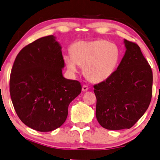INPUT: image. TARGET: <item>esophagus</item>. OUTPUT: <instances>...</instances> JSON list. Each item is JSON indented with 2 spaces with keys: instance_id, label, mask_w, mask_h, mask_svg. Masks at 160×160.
Segmentation results:
<instances>
[{
  "instance_id": "1",
  "label": "esophagus",
  "mask_w": 160,
  "mask_h": 160,
  "mask_svg": "<svg viewBox=\"0 0 160 160\" xmlns=\"http://www.w3.org/2000/svg\"><path fill=\"white\" fill-rule=\"evenodd\" d=\"M88 90V87L87 85H82V91L83 92H85V91H87Z\"/></svg>"
}]
</instances>
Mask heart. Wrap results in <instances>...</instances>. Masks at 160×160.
Wrapping results in <instances>:
<instances>
[{
	"label": "heart",
	"instance_id": "b5f03b06",
	"mask_svg": "<svg viewBox=\"0 0 160 160\" xmlns=\"http://www.w3.org/2000/svg\"><path fill=\"white\" fill-rule=\"evenodd\" d=\"M67 70L72 75L84 67V74L92 82L107 80L114 73L120 61V50L115 44L105 40L80 41L72 47V52L64 57Z\"/></svg>",
	"mask_w": 160,
	"mask_h": 160
}]
</instances>
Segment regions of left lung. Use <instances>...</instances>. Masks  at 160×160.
<instances>
[{"mask_svg":"<svg viewBox=\"0 0 160 160\" xmlns=\"http://www.w3.org/2000/svg\"><path fill=\"white\" fill-rule=\"evenodd\" d=\"M125 53L114 73L94 85L96 116L108 130L129 129L147 111L152 99L153 75L140 47L124 39Z\"/></svg>","mask_w":160,"mask_h":160,"instance_id":"obj_1","label":"left lung"}]
</instances>
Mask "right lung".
Listing matches in <instances>:
<instances>
[{"label": "right lung", "mask_w": 160, "mask_h": 160, "mask_svg": "<svg viewBox=\"0 0 160 160\" xmlns=\"http://www.w3.org/2000/svg\"><path fill=\"white\" fill-rule=\"evenodd\" d=\"M62 46L53 35L36 40L20 51L10 77V95L22 122L40 132L63 125L80 83L64 78Z\"/></svg>", "instance_id": "1"}]
</instances>
